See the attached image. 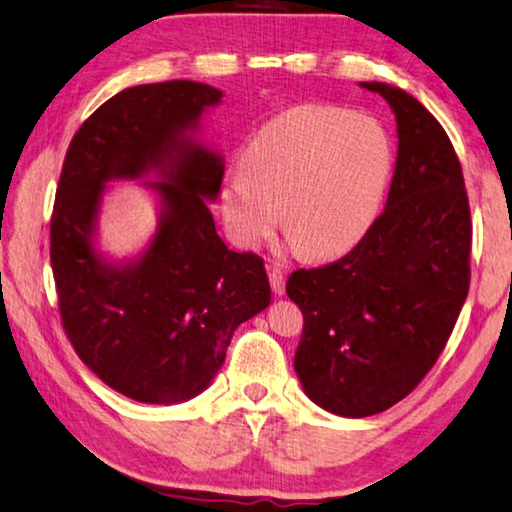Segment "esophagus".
<instances>
[{
	"instance_id": "esophagus-1",
	"label": "esophagus",
	"mask_w": 512,
	"mask_h": 512,
	"mask_svg": "<svg viewBox=\"0 0 512 512\" xmlns=\"http://www.w3.org/2000/svg\"><path fill=\"white\" fill-rule=\"evenodd\" d=\"M269 280H271V289L275 296H282L285 294V271L280 269V266H269Z\"/></svg>"
}]
</instances>
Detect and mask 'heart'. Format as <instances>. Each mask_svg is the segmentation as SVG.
I'll return each instance as SVG.
<instances>
[{
    "instance_id": "obj_1",
    "label": "heart",
    "mask_w": 512,
    "mask_h": 512,
    "mask_svg": "<svg viewBox=\"0 0 512 512\" xmlns=\"http://www.w3.org/2000/svg\"><path fill=\"white\" fill-rule=\"evenodd\" d=\"M394 175V143L376 118L296 107L257 129L243 164L227 170L223 214L241 246L280 218L310 257L351 250L376 223Z\"/></svg>"
}]
</instances>
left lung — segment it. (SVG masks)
<instances>
[{
  "label": "left lung",
  "mask_w": 512,
  "mask_h": 512,
  "mask_svg": "<svg viewBox=\"0 0 512 512\" xmlns=\"http://www.w3.org/2000/svg\"><path fill=\"white\" fill-rule=\"evenodd\" d=\"M362 86L385 97L399 125L385 212L351 253L287 280L303 312L294 369L305 394L342 417L378 415L424 380L472 278V214L444 127L401 88Z\"/></svg>",
  "instance_id": "1"
}]
</instances>
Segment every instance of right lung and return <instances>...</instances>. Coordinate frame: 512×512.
Here are the masks:
<instances>
[{
  "label": "right lung",
  "instance_id": "add662e5",
  "mask_svg": "<svg viewBox=\"0 0 512 512\" xmlns=\"http://www.w3.org/2000/svg\"><path fill=\"white\" fill-rule=\"evenodd\" d=\"M218 88L164 81L125 88L72 136L50 223V257L61 323L79 360L111 389L141 403L200 394L239 323L271 303L264 259L234 253L216 234L207 200L218 196L223 161L186 139ZM157 167L165 202L141 260L109 267L90 234L103 184Z\"/></svg>",
  "mask_w": 512,
  "mask_h": 512
}]
</instances>
